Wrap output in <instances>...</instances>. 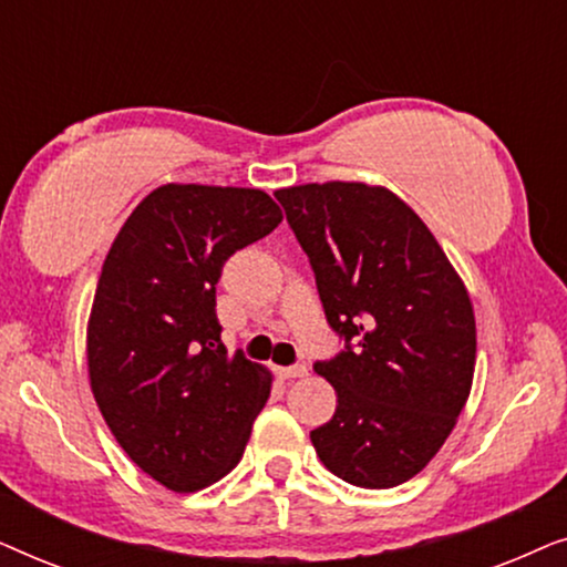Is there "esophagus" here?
I'll return each instance as SVG.
<instances>
[{"label": "esophagus", "mask_w": 567, "mask_h": 567, "mask_svg": "<svg viewBox=\"0 0 567 567\" xmlns=\"http://www.w3.org/2000/svg\"><path fill=\"white\" fill-rule=\"evenodd\" d=\"M278 374H281L284 379L307 377V363H291V367H281V369H278Z\"/></svg>", "instance_id": "34e87169"}]
</instances>
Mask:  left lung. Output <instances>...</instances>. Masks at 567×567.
<instances>
[{"label":"left lung","instance_id":"8db88e82","mask_svg":"<svg viewBox=\"0 0 567 567\" xmlns=\"http://www.w3.org/2000/svg\"><path fill=\"white\" fill-rule=\"evenodd\" d=\"M276 198L343 340L315 363L338 392L336 415L309 433L317 456L355 487L405 483L444 446L470 398L477 338L467 289L392 190L309 183Z\"/></svg>","mask_w":567,"mask_h":567}]
</instances>
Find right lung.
<instances>
[{"instance_id":"add662e5","label":"right lung","mask_w":567,"mask_h":567,"mask_svg":"<svg viewBox=\"0 0 567 567\" xmlns=\"http://www.w3.org/2000/svg\"><path fill=\"white\" fill-rule=\"evenodd\" d=\"M281 224L258 188L162 185L107 252L87 328L90 384L107 429L146 475L193 493L237 467L270 374L227 353L221 268Z\"/></svg>"}]
</instances>
